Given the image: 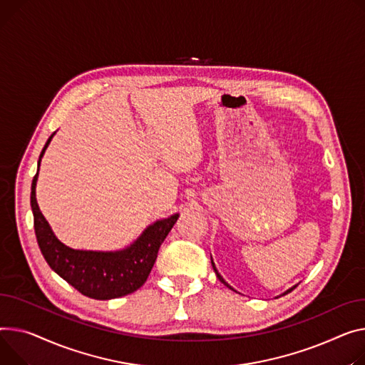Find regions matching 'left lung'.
I'll return each instance as SVG.
<instances>
[{
    "instance_id": "1",
    "label": "left lung",
    "mask_w": 365,
    "mask_h": 365,
    "mask_svg": "<svg viewBox=\"0 0 365 365\" xmlns=\"http://www.w3.org/2000/svg\"><path fill=\"white\" fill-rule=\"evenodd\" d=\"M211 264H212V269H214V272H215V274H217V277H218V280H220V282H222V283H223V284H225V286H227V287H229V289H232V290H235V289H233V287H232V286H230V284H227V283H226V282H225V279H223V277H222V276H220V273H218V272H217V269H215V264H214V262H212V259H211ZM295 287H297V286H294V287H290V289H287V290H286V292H284V294H283V295H286V294H289V292H292V290H294V289H295Z\"/></svg>"
}]
</instances>
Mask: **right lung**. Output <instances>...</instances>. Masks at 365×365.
Wrapping results in <instances>:
<instances>
[{
    "instance_id": "add662e5",
    "label": "right lung",
    "mask_w": 365,
    "mask_h": 365,
    "mask_svg": "<svg viewBox=\"0 0 365 365\" xmlns=\"http://www.w3.org/2000/svg\"><path fill=\"white\" fill-rule=\"evenodd\" d=\"M48 138L39 155L38 172L32 180L31 207L39 250L48 265L68 284L92 299H114L129 295L147 282L158 250L168 232L178 222L179 214L157 220L142 232L133 244L121 251H79L71 250L56 237L36 202V180L41 158L51 142Z\"/></svg>"
}]
</instances>
